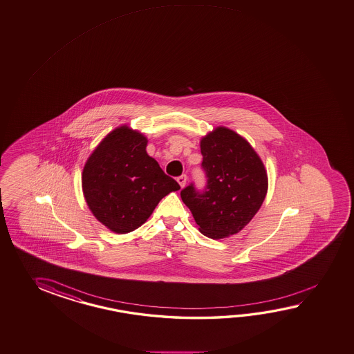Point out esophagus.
<instances>
[{
  "mask_svg": "<svg viewBox=\"0 0 354 354\" xmlns=\"http://www.w3.org/2000/svg\"><path fill=\"white\" fill-rule=\"evenodd\" d=\"M177 182H178V185H180V187H185L186 183H187V176H186V174H182V176H180V177L177 178Z\"/></svg>",
  "mask_w": 354,
  "mask_h": 354,
  "instance_id": "obj_1",
  "label": "esophagus"
}]
</instances>
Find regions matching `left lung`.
Instances as JSON below:
<instances>
[{
  "label": "left lung",
  "instance_id": "obj_1",
  "mask_svg": "<svg viewBox=\"0 0 354 354\" xmlns=\"http://www.w3.org/2000/svg\"><path fill=\"white\" fill-rule=\"evenodd\" d=\"M200 147L207 186L198 192L189 185L180 198L201 234L220 240L240 232L257 215L268 194V174L249 142L226 127L202 137Z\"/></svg>",
  "mask_w": 354,
  "mask_h": 354
}]
</instances>
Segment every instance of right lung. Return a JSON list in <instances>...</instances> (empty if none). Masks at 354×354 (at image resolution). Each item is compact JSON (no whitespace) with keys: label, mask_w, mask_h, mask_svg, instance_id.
Here are the masks:
<instances>
[{"label":"right lung","mask_w":354,"mask_h":354,"mask_svg":"<svg viewBox=\"0 0 354 354\" xmlns=\"http://www.w3.org/2000/svg\"><path fill=\"white\" fill-rule=\"evenodd\" d=\"M147 143L142 133L120 125L106 134L84 166L86 205L115 234L138 229L165 196L180 188L148 156Z\"/></svg>","instance_id":"1"}]
</instances>
